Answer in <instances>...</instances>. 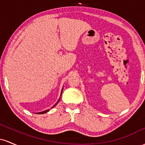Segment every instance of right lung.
Segmentation results:
<instances>
[{
	"mask_svg": "<svg viewBox=\"0 0 145 145\" xmlns=\"http://www.w3.org/2000/svg\"><path fill=\"white\" fill-rule=\"evenodd\" d=\"M59 101H57V103L58 102H59ZM57 103H56V104H55V105H54V106H56V104H57ZM54 106H53V107L52 108H54ZM50 110H45V111H44V112H38L37 113V114H44V113H46V112H48V111H49Z\"/></svg>",
	"mask_w": 145,
	"mask_h": 145,
	"instance_id": "add662e5",
	"label": "right lung"
}]
</instances>
